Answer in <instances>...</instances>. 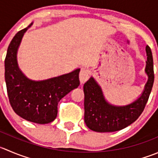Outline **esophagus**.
I'll use <instances>...</instances> for the list:
<instances>
[{
    "label": "esophagus",
    "mask_w": 158,
    "mask_h": 158,
    "mask_svg": "<svg viewBox=\"0 0 158 158\" xmlns=\"http://www.w3.org/2000/svg\"><path fill=\"white\" fill-rule=\"evenodd\" d=\"M89 75L90 73L89 70L85 69L81 70L80 73H79V80H80V83H85V82L88 80L89 77Z\"/></svg>",
    "instance_id": "1"
}]
</instances>
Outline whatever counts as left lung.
I'll return each instance as SVG.
<instances>
[{
  "label": "left lung",
  "instance_id": "8db88e82",
  "mask_svg": "<svg viewBox=\"0 0 158 158\" xmlns=\"http://www.w3.org/2000/svg\"><path fill=\"white\" fill-rule=\"evenodd\" d=\"M147 61L145 73L148 82L141 95L127 105L116 106L106 99L102 88L91 76L84 84V120L90 130L99 133L115 132L124 129L137 120L144 110L154 80V64L151 50L146 46Z\"/></svg>",
  "mask_w": 158,
  "mask_h": 158
}]
</instances>
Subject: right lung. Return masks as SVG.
Masks as SVG:
<instances>
[{
    "label": "right lung",
    "mask_w": 158,
    "mask_h": 158,
    "mask_svg": "<svg viewBox=\"0 0 158 158\" xmlns=\"http://www.w3.org/2000/svg\"><path fill=\"white\" fill-rule=\"evenodd\" d=\"M32 24L18 31L10 42L4 61V77L14 111L27 121L45 124L57 116L60 99L79 85L80 69L44 80L28 79L19 69L17 54L24 33Z\"/></svg>",
    "instance_id": "right-lung-1"
}]
</instances>
